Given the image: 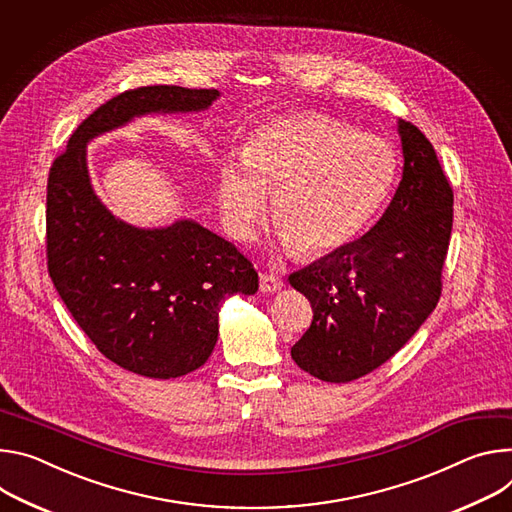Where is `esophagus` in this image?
I'll return each mask as SVG.
<instances>
[{
    "label": "esophagus",
    "instance_id": "1",
    "mask_svg": "<svg viewBox=\"0 0 512 512\" xmlns=\"http://www.w3.org/2000/svg\"><path fill=\"white\" fill-rule=\"evenodd\" d=\"M282 289V280L274 272H260V291L262 293H276Z\"/></svg>",
    "mask_w": 512,
    "mask_h": 512
}]
</instances>
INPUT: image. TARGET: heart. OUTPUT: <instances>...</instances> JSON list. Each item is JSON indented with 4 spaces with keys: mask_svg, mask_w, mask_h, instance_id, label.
<instances>
[{
    "mask_svg": "<svg viewBox=\"0 0 512 512\" xmlns=\"http://www.w3.org/2000/svg\"><path fill=\"white\" fill-rule=\"evenodd\" d=\"M396 175L380 138L319 113L268 122L244 158L221 166L219 203L230 234L250 240L274 195L272 221L297 254L321 256L352 242L380 211Z\"/></svg>",
    "mask_w": 512,
    "mask_h": 512,
    "instance_id": "obj_1",
    "label": "heart"
}]
</instances>
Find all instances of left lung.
I'll list each match as a JSON object with an SVG mask.
<instances>
[{"mask_svg": "<svg viewBox=\"0 0 512 512\" xmlns=\"http://www.w3.org/2000/svg\"><path fill=\"white\" fill-rule=\"evenodd\" d=\"M403 179L364 238L289 276L313 307L291 348L299 368L325 382L362 378L390 360L441 297L453 191L425 134L399 122Z\"/></svg>", "mask_w": 512, "mask_h": 512, "instance_id": "8db88e82", "label": "left lung"}]
</instances>
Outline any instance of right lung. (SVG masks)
<instances>
[{
	"mask_svg": "<svg viewBox=\"0 0 512 512\" xmlns=\"http://www.w3.org/2000/svg\"><path fill=\"white\" fill-rule=\"evenodd\" d=\"M217 89L152 85L97 107L56 156L46 185V264L67 309L113 364L179 378L207 362L219 305L254 295L258 272L232 244L193 219L140 230L113 217L91 189L87 142L146 113L201 111Z\"/></svg>",
	"mask_w": 512,
	"mask_h": 512,
	"instance_id": "1",
	"label": "right lung"
}]
</instances>
